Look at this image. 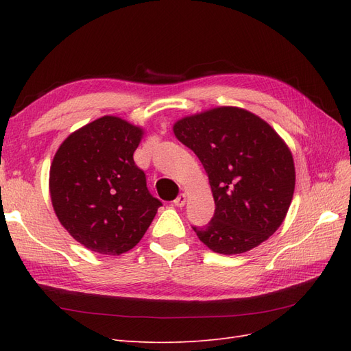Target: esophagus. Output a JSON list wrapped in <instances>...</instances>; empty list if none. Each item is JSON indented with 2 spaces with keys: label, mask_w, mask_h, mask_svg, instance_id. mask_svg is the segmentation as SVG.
Returning <instances> with one entry per match:
<instances>
[{
  "label": "esophagus",
  "mask_w": 351,
  "mask_h": 351,
  "mask_svg": "<svg viewBox=\"0 0 351 351\" xmlns=\"http://www.w3.org/2000/svg\"><path fill=\"white\" fill-rule=\"evenodd\" d=\"M186 200H187V195H186V193L178 195V196L176 197V200H174V205L178 206V208H183V206L186 205Z\"/></svg>",
  "instance_id": "esophagus-1"
}]
</instances>
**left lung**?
<instances>
[{
  "label": "left lung",
  "mask_w": 351,
  "mask_h": 351,
  "mask_svg": "<svg viewBox=\"0 0 351 351\" xmlns=\"http://www.w3.org/2000/svg\"><path fill=\"white\" fill-rule=\"evenodd\" d=\"M177 139L192 149L209 178L215 214L193 227L221 254H239L268 240L289 212L295 169L291 151L261 117L218 107L178 120Z\"/></svg>",
  "instance_id": "obj_1"
}]
</instances>
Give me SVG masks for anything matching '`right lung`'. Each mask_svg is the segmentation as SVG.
<instances>
[{"label":"right lung","mask_w":351,"mask_h":351,"mask_svg":"<svg viewBox=\"0 0 351 351\" xmlns=\"http://www.w3.org/2000/svg\"><path fill=\"white\" fill-rule=\"evenodd\" d=\"M143 133L120 117L104 115L73 132L52 159V208L69 234L92 252H129L162 206L133 159Z\"/></svg>","instance_id":"1"}]
</instances>
